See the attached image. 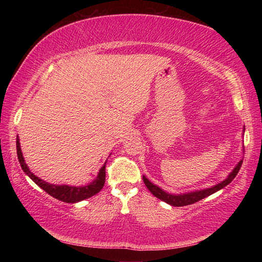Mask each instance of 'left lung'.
Listing matches in <instances>:
<instances>
[{"instance_id": "left-lung-1", "label": "left lung", "mask_w": 262, "mask_h": 262, "mask_svg": "<svg viewBox=\"0 0 262 262\" xmlns=\"http://www.w3.org/2000/svg\"><path fill=\"white\" fill-rule=\"evenodd\" d=\"M244 129H245V128H244ZM242 164H243V161L239 162L236 165V167H234L232 170V172H230L228 178L223 180V181H221L220 184L212 186V187H210V188H206V189H201V190H194V192L184 193V194L166 193L165 190H163L161 187H158V186L154 185L151 181L145 178L144 176H143V181H144L145 186H147V188L150 190V192H151L156 198L161 199L162 201L166 202L171 206H174V207H184V206H188V205H192V203L200 201V200H202V199H205L207 196H209V195L216 193L217 190L224 188L225 186L231 183V181L234 179V177L237 176V173L242 167Z\"/></svg>"}]
</instances>
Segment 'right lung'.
<instances>
[{
  "label": "right lung",
  "instance_id": "obj_1",
  "mask_svg": "<svg viewBox=\"0 0 262 262\" xmlns=\"http://www.w3.org/2000/svg\"><path fill=\"white\" fill-rule=\"evenodd\" d=\"M16 147H17V156H18V161L20 163L21 170H23L25 173L39 186V187L42 188L46 193L50 194L51 196L57 199V200L67 202V203L79 202L82 200H85V199L94 196L95 194L100 192V189L103 188V186L105 184V177H106V173H105L106 162L103 165V167L99 170V173L97 176V178L90 184H88L85 186H81V187H77V186H69V185H54V184L46 183V181L38 178L37 176L33 174L32 172L30 171L29 166L26 165V163L24 161L23 152H21L20 150V143H19L18 136H17Z\"/></svg>",
  "mask_w": 262,
  "mask_h": 262
}]
</instances>
